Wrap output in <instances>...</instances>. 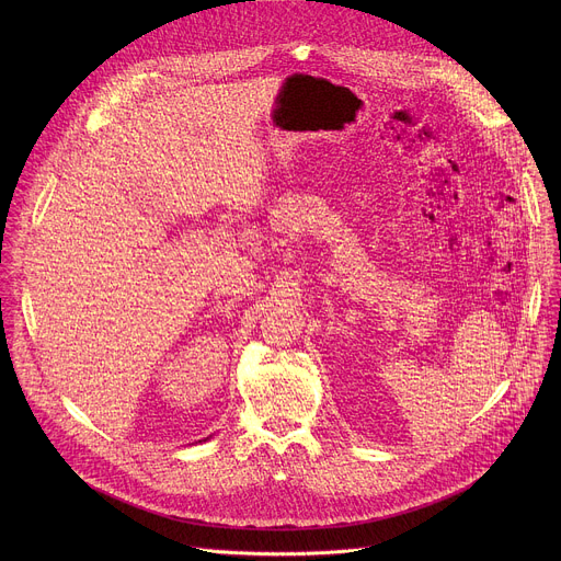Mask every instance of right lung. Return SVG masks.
Masks as SVG:
<instances>
[{
	"label": "right lung",
	"mask_w": 561,
	"mask_h": 561,
	"mask_svg": "<svg viewBox=\"0 0 561 561\" xmlns=\"http://www.w3.org/2000/svg\"><path fill=\"white\" fill-rule=\"evenodd\" d=\"M206 439H210V437H206ZM206 439H199V442H206Z\"/></svg>",
	"instance_id": "obj_1"
}]
</instances>
